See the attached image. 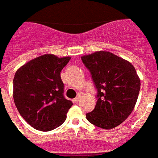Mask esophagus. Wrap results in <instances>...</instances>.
I'll list each match as a JSON object with an SVG mask.
<instances>
[{
    "label": "esophagus",
    "mask_w": 158,
    "mask_h": 158,
    "mask_svg": "<svg viewBox=\"0 0 158 158\" xmlns=\"http://www.w3.org/2000/svg\"><path fill=\"white\" fill-rule=\"evenodd\" d=\"M73 101H74V102H75V103H78V102H79V97H75V99L73 100Z\"/></svg>",
    "instance_id": "1"
}]
</instances>
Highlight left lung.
I'll return each mask as SVG.
<instances>
[{
  "label": "left lung",
  "mask_w": 158,
  "mask_h": 158,
  "mask_svg": "<svg viewBox=\"0 0 158 158\" xmlns=\"http://www.w3.org/2000/svg\"><path fill=\"white\" fill-rule=\"evenodd\" d=\"M81 59L97 90L96 106L86 118L103 129L116 127L131 114L138 99L140 80L136 70L129 61L106 51Z\"/></svg>",
  "instance_id": "obj_1"
}]
</instances>
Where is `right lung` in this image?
I'll use <instances>...</instances> for the list:
<instances>
[{"label": "right lung", "instance_id": "add662e5", "mask_svg": "<svg viewBox=\"0 0 158 158\" xmlns=\"http://www.w3.org/2000/svg\"><path fill=\"white\" fill-rule=\"evenodd\" d=\"M70 60V57L44 54L27 62L15 73V106L25 121L36 130H53L66 120L73 103L64 97L61 71Z\"/></svg>", "mask_w": 158, "mask_h": 158}]
</instances>
